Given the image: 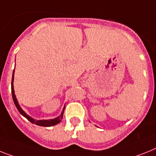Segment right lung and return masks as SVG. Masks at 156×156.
I'll return each mask as SVG.
<instances>
[{
    "label": "right lung",
    "mask_w": 156,
    "mask_h": 156,
    "mask_svg": "<svg viewBox=\"0 0 156 156\" xmlns=\"http://www.w3.org/2000/svg\"><path fill=\"white\" fill-rule=\"evenodd\" d=\"M14 72L15 70H13V73H12V99H13L14 104H15L16 107L18 109V111L20 112V113L23 116H24L25 118H27V120H29L30 122L32 123V124H36V125H39V126H43V127H51L54 126V125H57L59 122H61L62 117H63V113H64V109H65V105H64L63 108H62V111L61 112V114L58 116V117H55L54 119H49V120H36V119L32 118L30 116L26 113L22 109V108L20 107V105H19L17 99H16V97L15 95V91H14V86H13V81H14Z\"/></svg>",
    "instance_id": "obj_1"
}]
</instances>
